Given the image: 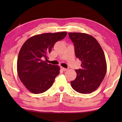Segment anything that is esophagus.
Segmentation results:
<instances>
[{"instance_id":"obj_1","label":"esophagus","mask_w":122,"mask_h":122,"mask_svg":"<svg viewBox=\"0 0 122 122\" xmlns=\"http://www.w3.org/2000/svg\"><path fill=\"white\" fill-rule=\"evenodd\" d=\"M61 69L63 71H66L68 70L67 68H65L64 67H63V66H61Z\"/></svg>"}]
</instances>
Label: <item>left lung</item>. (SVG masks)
Segmentation results:
<instances>
[{
	"mask_svg": "<svg viewBox=\"0 0 122 122\" xmlns=\"http://www.w3.org/2000/svg\"><path fill=\"white\" fill-rule=\"evenodd\" d=\"M74 46L75 54L81 61V69L75 70L76 77L71 87L81 94L91 93L99 87L107 72L106 57L98 41L91 35L69 33Z\"/></svg>",
	"mask_w": 122,
	"mask_h": 122,
	"instance_id": "1",
	"label": "left lung"
}]
</instances>
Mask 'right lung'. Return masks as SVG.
Instances as JSON below:
<instances>
[{
    "label": "right lung",
    "instance_id": "1",
    "mask_svg": "<svg viewBox=\"0 0 122 122\" xmlns=\"http://www.w3.org/2000/svg\"><path fill=\"white\" fill-rule=\"evenodd\" d=\"M66 31L43 33L26 40L21 46L17 60V72L26 89L34 94L42 93L52 86L59 74L58 66L45 61L56 41L64 39Z\"/></svg>",
    "mask_w": 122,
    "mask_h": 122
}]
</instances>
